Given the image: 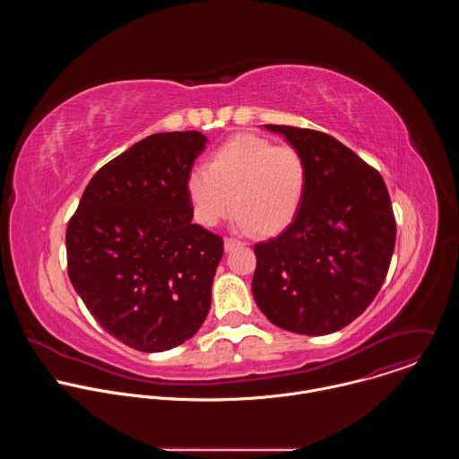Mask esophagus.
I'll return each mask as SVG.
<instances>
[{
    "mask_svg": "<svg viewBox=\"0 0 459 459\" xmlns=\"http://www.w3.org/2000/svg\"><path fill=\"white\" fill-rule=\"evenodd\" d=\"M238 245H241V241H238V239H234V238H225V250L227 252H230L234 247H238Z\"/></svg>",
    "mask_w": 459,
    "mask_h": 459,
    "instance_id": "esophagus-1",
    "label": "esophagus"
}]
</instances>
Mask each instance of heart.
Masks as SVG:
<instances>
[{
    "label": "heart",
    "instance_id": "heart-1",
    "mask_svg": "<svg viewBox=\"0 0 459 459\" xmlns=\"http://www.w3.org/2000/svg\"><path fill=\"white\" fill-rule=\"evenodd\" d=\"M308 170L292 147H276L255 134H239L209 158L207 167H194L185 188L192 212L202 225L216 227L232 207L239 230L273 236L298 216Z\"/></svg>",
    "mask_w": 459,
    "mask_h": 459
}]
</instances>
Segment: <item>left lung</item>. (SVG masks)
Segmentation results:
<instances>
[{
    "label": "left lung",
    "mask_w": 459,
    "mask_h": 459,
    "mask_svg": "<svg viewBox=\"0 0 459 459\" xmlns=\"http://www.w3.org/2000/svg\"><path fill=\"white\" fill-rule=\"evenodd\" d=\"M264 126L303 156L308 181L294 221L254 247L252 296L280 329L333 334L370 305L385 281L396 243L390 195L379 172L336 138Z\"/></svg>",
    "instance_id": "1"
}]
</instances>
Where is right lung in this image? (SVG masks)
Returning a JSON list of instances; mask_svg holds the SVG:
<instances>
[{
	"instance_id": "1",
	"label": "right lung",
	"mask_w": 459,
	"mask_h": 459,
	"mask_svg": "<svg viewBox=\"0 0 459 459\" xmlns=\"http://www.w3.org/2000/svg\"><path fill=\"white\" fill-rule=\"evenodd\" d=\"M209 140L160 133L89 181L67 229L69 278L103 329L140 352L190 340L211 308L223 239L192 223L185 181Z\"/></svg>"
}]
</instances>
